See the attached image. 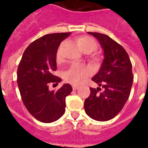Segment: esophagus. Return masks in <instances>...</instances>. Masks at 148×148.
<instances>
[{
    "instance_id": "1",
    "label": "esophagus",
    "mask_w": 148,
    "mask_h": 148,
    "mask_svg": "<svg viewBox=\"0 0 148 148\" xmlns=\"http://www.w3.org/2000/svg\"><path fill=\"white\" fill-rule=\"evenodd\" d=\"M79 86H75V85H73V90H78Z\"/></svg>"
}]
</instances>
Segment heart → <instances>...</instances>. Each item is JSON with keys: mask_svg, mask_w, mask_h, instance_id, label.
<instances>
[{"mask_svg": "<svg viewBox=\"0 0 148 148\" xmlns=\"http://www.w3.org/2000/svg\"><path fill=\"white\" fill-rule=\"evenodd\" d=\"M78 45L79 48L84 51L91 52L95 49L97 44L94 39L89 36H82L78 39ZM57 60H61L60 51L57 52ZM90 74V70L87 66L83 65H72L64 73V79L67 83L77 85Z\"/></svg>", "mask_w": 148, "mask_h": 148, "instance_id": "heart-1", "label": "heart"}]
</instances>
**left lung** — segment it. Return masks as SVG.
<instances>
[{
	"label": "left lung",
	"mask_w": 148,
	"mask_h": 148,
	"mask_svg": "<svg viewBox=\"0 0 148 148\" xmlns=\"http://www.w3.org/2000/svg\"><path fill=\"white\" fill-rule=\"evenodd\" d=\"M88 33L98 40L104 58L99 72L92 78L99 87L90 88L84 109L91 119L104 122L116 116L128 100L133 80L132 64L125 49L114 40L102 33Z\"/></svg>",
	"instance_id": "left-lung-1"
}]
</instances>
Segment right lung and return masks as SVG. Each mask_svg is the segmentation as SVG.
Returning a JSON list of instances; mask_svg holds the SVG:
<instances>
[{
	"mask_svg": "<svg viewBox=\"0 0 148 148\" xmlns=\"http://www.w3.org/2000/svg\"><path fill=\"white\" fill-rule=\"evenodd\" d=\"M71 33L47 34L31 43L23 53L17 71V83L24 105L40 122L53 123L64 115L65 97L73 88L66 83L58 90H49V84L62 81L53 75L61 42Z\"/></svg>",
	"mask_w": 148,
	"mask_h": 148,
	"instance_id": "right-lung-1",
	"label": "right lung"
}]
</instances>
